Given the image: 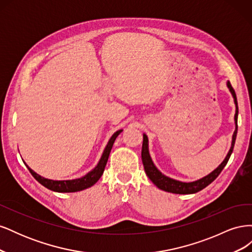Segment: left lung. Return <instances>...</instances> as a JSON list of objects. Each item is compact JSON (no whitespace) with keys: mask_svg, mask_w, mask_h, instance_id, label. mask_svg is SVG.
<instances>
[{"mask_svg":"<svg viewBox=\"0 0 252 252\" xmlns=\"http://www.w3.org/2000/svg\"><path fill=\"white\" fill-rule=\"evenodd\" d=\"M227 86L229 88L230 93L234 98V104H235V114H234V121H235V130L232 135V143H231V147L228 155L226 156L225 159L222 162L217 169L213 170L211 173L208 175H206L203 179H200L194 182H190V183H184V182H180L177 180L170 179L168 177H166L161 171H158L157 167L155 166L154 162L149 156V151H148V139L146 134H143V146H142V161L144 165V169L146 174L148 175V178L151 180V182L154 184L159 188L164 190V191L167 192H171V193H178V194H190V193H195L201 191L202 189L205 187H207L209 184L215 181L219 174L224 169V167L226 166L228 159H229L233 147H234V143L236 139V133H238V114H239V107H238V101H236V95L234 93V89L232 88L230 82H227Z\"/></svg>","mask_w":252,"mask_h":252,"instance_id":"left-lung-1","label":"left lung"}]
</instances>
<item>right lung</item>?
<instances>
[{"label": "right lung", "instance_id": "right-lung-1", "mask_svg": "<svg viewBox=\"0 0 252 252\" xmlns=\"http://www.w3.org/2000/svg\"><path fill=\"white\" fill-rule=\"evenodd\" d=\"M123 131L121 129V130H118L117 132H114L112 134V136L110 138L107 146H106L102 158L100 159V162L96 165V167L94 169L91 170L90 172H88L86 175H84L83 178L80 179H75V180H67V181H53V180H48V179H45L41 175H39L37 173H35L32 169H30L29 167L27 166L28 170L30 171V173L32 174V177L42 184L44 187H46L52 191H57V192H75V191H81V190H84L86 188H89L93 185H94L95 183L98 181L102 177V174L104 172L105 169V166L107 164L108 161V157L110 155V151L111 148L113 146V143L116 141L117 136Z\"/></svg>", "mask_w": 252, "mask_h": 252}]
</instances>
